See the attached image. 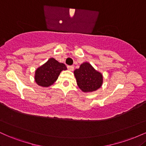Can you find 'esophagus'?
I'll use <instances>...</instances> for the list:
<instances>
[{"instance_id": "obj_1", "label": "esophagus", "mask_w": 146, "mask_h": 146, "mask_svg": "<svg viewBox=\"0 0 146 146\" xmlns=\"http://www.w3.org/2000/svg\"><path fill=\"white\" fill-rule=\"evenodd\" d=\"M67 68L69 71H73V69H74V66H67Z\"/></svg>"}]
</instances>
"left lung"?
I'll use <instances>...</instances> for the list:
<instances>
[{
    "label": "left lung",
    "instance_id": "1",
    "mask_svg": "<svg viewBox=\"0 0 146 146\" xmlns=\"http://www.w3.org/2000/svg\"><path fill=\"white\" fill-rule=\"evenodd\" d=\"M79 88L84 93L93 92L102 86L103 77L89 63L84 62L74 71Z\"/></svg>",
    "mask_w": 146,
    "mask_h": 146
}]
</instances>
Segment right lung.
Here are the masks:
<instances>
[{"label": "right lung", "instance_id": "1", "mask_svg": "<svg viewBox=\"0 0 146 146\" xmlns=\"http://www.w3.org/2000/svg\"><path fill=\"white\" fill-rule=\"evenodd\" d=\"M66 69L64 64L59 62L54 58H50L42 66L37 68L35 81L39 86L48 87L56 81L62 71Z\"/></svg>", "mask_w": 146, "mask_h": 146}]
</instances>
